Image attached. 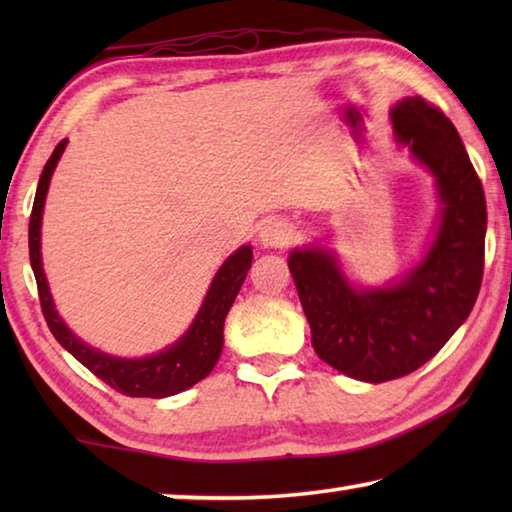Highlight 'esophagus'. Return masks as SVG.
Wrapping results in <instances>:
<instances>
[{
    "label": "esophagus",
    "instance_id": "34e87169",
    "mask_svg": "<svg viewBox=\"0 0 512 512\" xmlns=\"http://www.w3.org/2000/svg\"><path fill=\"white\" fill-rule=\"evenodd\" d=\"M296 239V228L289 221L271 219L259 228V241L266 248H287Z\"/></svg>",
    "mask_w": 512,
    "mask_h": 512
}]
</instances>
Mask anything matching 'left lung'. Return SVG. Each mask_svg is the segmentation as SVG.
Listing matches in <instances>:
<instances>
[{
  "label": "left lung",
  "instance_id": "8db88e82",
  "mask_svg": "<svg viewBox=\"0 0 512 512\" xmlns=\"http://www.w3.org/2000/svg\"><path fill=\"white\" fill-rule=\"evenodd\" d=\"M391 119L397 142L436 176L443 201L427 257L395 287L359 291L327 250L289 255L316 354L370 384L411 375L465 323L481 289L488 223L483 185L445 112L422 97H406Z\"/></svg>",
  "mask_w": 512,
  "mask_h": 512
}]
</instances>
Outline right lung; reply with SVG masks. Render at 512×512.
I'll use <instances>...</instances> for the list:
<instances>
[{
  "label": "right lung",
  "instance_id": "right-lung-1",
  "mask_svg": "<svg viewBox=\"0 0 512 512\" xmlns=\"http://www.w3.org/2000/svg\"><path fill=\"white\" fill-rule=\"evenodd\" d=\"M65 146L67 140L58 142L54 153H51V158L45 164V169H42L29 221V257L33 275H36L38 282L42 316H45L51 334L56 336V341L63 345L72 357L79 359L92 375L106 381V384L110 388H115L117 393L128 397H169L183 393L189 386H194L196 381L210 375L216 361H219V354L223 348L225 316H228L232 302H235L241 284L246 280L250 262H253V250H250V246H241L235 255L225 259L219 273L214 275L212 287L207 291L203 307L194 318L192 327H189L183 339L173 343L171 348L146 359H119L90 348V345H85L81 339H76L63 320H60L58 311L54 309V300H51L40 259L42 207H45L51 173H54Z\"/></svg>",
  "mask_w": 512,
  "mask_h": 512
}]
</instances>
